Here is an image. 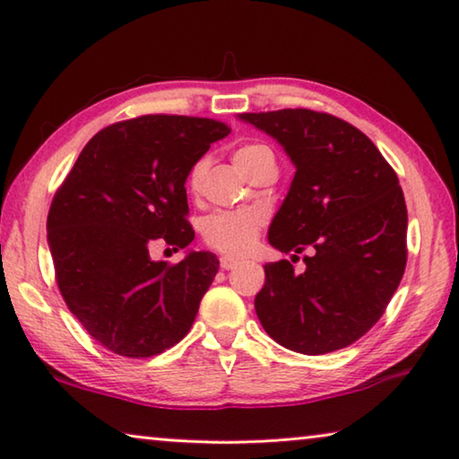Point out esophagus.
Returning <instances> with one entry per match:
<instances>
[{
	"instance_id": "esophagus-1",
	"label": "esophagus",
	"mask_w": 459,
	"mask_h": 459,
	"mask_svg": "<svg viewBox=\"0 0 459 459\" xmlns=\"http://www.w3.org/2000/svg\"><path fill=\"white\" fill-rule=\"evenodd\" d=\"M235 265H237V259L227 257V255L221 257V267L224 269V272H229V269H232V267H235Z\"/></svg>"
}]
</instances>
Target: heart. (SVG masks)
<instances>
[{
	"label": "heart",
	"instance_id": "obj_1",
	"mask_svg": "<svg viewBox=\"0 0 459 459\" xmlns=\"http://www.w3.org/2000/svg\"><path fill=\"white\" fill-rule=\"evenodd\" d=\"M232 161L238 167V171L251 178L261 165H275L273 151L267 144L253 143L245 144L232 155ZM208 163L206 159L195 161L187 176V187L192 192H198L202 187L204 176H206ZM261 229V216L255 210H221V212L210 214L202 224V237L206 245L212 249L224 253L230 257H241L249 253L255 245Z\"/></svg>",
	"mask_w": 459,
	"mask_h": 459
}]
</instances>
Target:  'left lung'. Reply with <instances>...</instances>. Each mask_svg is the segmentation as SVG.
I'll list each match as a JSON object with an SVG mask.
<instances>
[{
  "label": "left lung",
  "mask_w": 459,
  "mask_h": 459,
  "mask_svg": "<svg viewBox=\"0 0 459 459\" xmlns=\"http://www.w3.org/2000/svg\"><path fill=\"white\" fill-rule=\"evenodd\" d=\"M238 120L275 138L296 167L269 245L312 249L302 273L286 259L264 265L261 325L304 355L355 343L380 321L406 267L409 216L394 169L361 130L331 114L296 108Z\"/></svg>",
  "instance_id": "left-lung-1"
}]
</instances>
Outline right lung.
Returning <instances> with one entry per match:
<instances>
[{"instance_id":"right-lung-1","label":"right lung","mask_w":459,"mask_h":459,"mask_svg":"<svg viewBox=\"0 0 459 459\" xmlns=\"http://www.w3.org/2000/svg\"><path fill=\"white\" fill-rule=\"evenodd\" d=\"M230 128L210 118L141 116L91 138L50 204L47 232L56 283L98 343L151 358L186 337L218 272L210 251L176 265L151 259L163 238L186 249V179Z\"/></svg>"}]
</instances>
